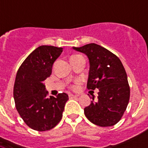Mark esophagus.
Returning a JSON list of instances; mask_svg holds the SVG:
<instances>
[{
  "label": "esophagus",
  "instance_id": "obj_1",
  "mask_svg": "<svg viewBox=\"0 0 148 148\" xmlns=\"http://www.w3.org/2000/svg\"><path fill=\"white\" fill-rule=\"evenodd\" d=\"M77 97V95H72V94H69V97H70V98H75V97Z\"/></svg>",
  "mask_w": 148,
  "mask_h": 148
}]
</instances>
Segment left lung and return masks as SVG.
Returning <instances> with one entry per match:
<instances>
[{
    "mask_svg": "<svg viewBox=\"0 0 148 148\" xmlns=\"http://www.w3.org/2000/svg\"><path fill=\"white\" fill-rule=\"evenodd\" d=\"M73 49L85 53L90 63L87 88L98 89L97 101L90 97V104L84 114L91 123L100 127H110L121 119L130 99L127 76L117 56L96 44H88Z\"/></svg>",
    "mask_w": 148,
    "mask_h": 148,
    "instance_id": "1",
    "label": "left lung"
}]
</instances>
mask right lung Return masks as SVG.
<instances>
[{"label": "right lung", "instance_id": "right-lung-1", "mask_svg": "<svg viewBox=\"0 0 148 148\" xmlns=\"http://www.w3.org/2000/svg\"><path fill=\"white\" fill-rule=\"evenodd\" d=\"M62 51V47L40 46L27 56L17 71L14 86L15 107L25 124L35 131H49L62 118L68 95L62 93L48 97L44 84Z\"/></svg>", "mask_w": 148, "mask_h": 148}]
</instances>
